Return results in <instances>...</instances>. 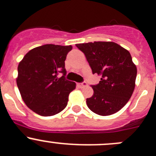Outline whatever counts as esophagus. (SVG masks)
<instances>
[{
  "label": "esophagus",
  "instance_id": "34e87169",
  "mask_svg": "<svg viewBox=\"0 0 156 156\" xmlns=\"http://www.w3.org/2000/svg\"><path fill=\"white\" fill-rule=\"evenodd\" d=\"M78 86H79L80 88H83V87H87V83L86 82H83V83H78Z\"/></svg>",
  "mask_w": 156,
  "mask_h": 156
}]
</instances>
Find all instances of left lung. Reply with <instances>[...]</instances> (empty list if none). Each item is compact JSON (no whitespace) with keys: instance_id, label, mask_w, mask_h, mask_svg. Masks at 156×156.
I'll return each instance as SVG.
<instances>
[{"instance_id":"obj_1","label":"left lung","mask_w":156,"mask_h":156,"mask_svg":"<svg viewBox=\"0 0 156 156\" xmlns=\"http://www.w3.org/2000/svg\"><path fill=\"white\" fill-rule=\"evenodd\" d=\"M85 54L93 73L101 75L98 84L92 85L93 95L87 98L89 109L100 115L115 113L133 95L137 69L129 52L114 42L76 44Z\"/></svg>"}]
</instances>
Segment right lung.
Returning a JSON list of instances; mask_svg holds the SVG:
<instances>
[{
    "mask_svg": "<svg viewBox=\"0 0 156 156\" xmlns=\"http://www.w3.org/2000/svg\"><path fill=\"white\" fill-rule=\"evenodd\" d=\"M72 46L45 44L30 50L17 68V87L28 108L43 116L65 109L76 83L66 80L65 60ZM59 72L63 76L58 78Z\"/></svg>",
    "mask_w": 156,
    "mask_h": 156,
    "instance_id": "add662e5",
    "label": "right lung"
}]
</instances>
